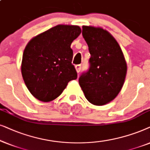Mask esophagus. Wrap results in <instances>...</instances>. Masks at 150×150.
Returning a JSON list of instances; mask_svg holds the SVG:
<instances>
[{
	"label": "esophagus",
	"instance_id": "obj_1",
	"mask_svg": "<svg viewBox=\"0 0 150 150\" xmlns=\"http://www.w3.org/2000/svg\"><path fill=\"white\" fill-rule=\"evenodd\" d=\"M75 69H76V71L77 73H79L81 71V65L80 64H77L75 66Z\"/></svg>",
	"mask_w": 150,
	"mask_h": 150
}]
</instances>
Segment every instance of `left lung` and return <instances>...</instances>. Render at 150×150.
<instances>
[{"label":"left lung","mask_w":150,"mask_h":150,"mask_svg":"<svg viewBox=\"0 0 150 150\" xmlns=\"http://www.w3.org/2000/svg\"><path fill=\"white\" fill-rule=\"evenodd\" d=\"M82 35L91 56L89 69L80 75L79 83L90 103L105 105L112 101L122 88L126 62L120 46L106 30L83 26Z\"/></svg>","instance_id":"obj_1"}]
</instances>
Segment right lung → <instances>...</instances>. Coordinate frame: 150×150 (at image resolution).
Here are the masks:
<instances>
[{
    "mask_svg": "<svg viewBox=\"0 0 150 150\" xmlns=\"http://www.w3.org/2000/svg\"><path fill=\"white\" fill-rule=\"evenodd\" d=\"M79 26L59 25L32 38L23 55L21 72L33 97L44 102L56 99L77 73L71 45L81 33Z\"/></svg>",
    "mask_w": 150,
    "mask_h": 150,
    "instance_id": "add662e5",
    "label": "right lung"
}]
</instances>
